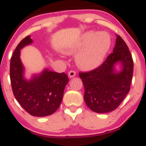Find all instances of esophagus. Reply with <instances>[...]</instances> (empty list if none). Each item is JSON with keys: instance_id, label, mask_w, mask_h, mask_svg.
<instances>
[{"instance_id": "esophagus-1", "label": "esophagus", "mask_w": 146, "mask_h": 146, "mask_svg": "<svg viewBox=\"0 0 146 146\" xmlns=\"http://www.w3.org/2000/svg\"><path fill=\"white\" fill-rule=\"evenodd\" d=\"M75 75H76V72H74V71L71 70L69 72V77H70V78H72V77H74Z\"/></svg>"}]
</instances>
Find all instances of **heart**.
Here are the masks:
<instances>
[{
    "label": "heart",
    "mask_w": 146,
    "mask_h": 146,
    "mask_svg": "<svg viewBox=\"0 0 146 146\" xmlns=\"http://www.w3.org/2000/svg\"><path fill=\"white\" fill-rule=\"evenodd\" d=\"M111 45L110 36L104 31H88L68 50V52H77L76 64L83 70H92L101 65Z\"/></svg>",
    "instance_id": "heart-1"
}]
</instances>
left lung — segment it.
Instances as JSON below:
<instances>
[{
  "mask_svg": "<svg viewBox=\"0 0 146 146\" xmlns=\"http://www.w3.org/2000/svg\"><path fill=\"white\" fill-rule=\"evenodd\" d=\"M115 46L100 66L88 72H80L85 88L84 100L92 111L104 113L116 109L130 90L133 75V60L128 46L116 35ZM120 62L121 70L114 65Z\"/></svg>",
  "mask_w": 146,
  "mask_h": 146,
  "instance_id": "obj_1",
  "label": "left lung"
}]
</instances>
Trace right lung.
<instances>
[{
  "label": "right lung",
  "instance_id": "add662e5",
  "mask_svg": "<svg viewBox=\"0 0 146 146\" xmlns=\"http://www.w3.org/2000/svg\"><path fill=\"white\" fill-rule=\"evenodd\" d=\"M32 42L31 36H28L15 49L10 62V80L13 94L23 109L33 116L44 117L53 114L59 108L69 78L64 72L46 69L31 80L25 79L20 50Z\"/></svg>",
  "mask_w": 146,
  "mask_h": 146
}]
</instances>
